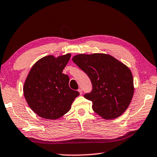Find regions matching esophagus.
<instances>
[{"label": "esophagus", "mask_w": 157, "mask_h": 157, "mask_svg": "<svg viewBox=\"0 0 157 157\" xmlns=\"http://www.w3.org/2000/svg\"><path fill=\"white\" fill-rule=\"evenodd\" d=\"M78 91L79 93V94H80V95L82 94V89H78Z\"/></svg>", "instance_id": "esophagus-1"}]
</instances>
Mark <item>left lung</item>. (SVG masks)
Instances as JSON below:
<instances>
[{"label": "left lung", "mask_w": 157, "mask_h": 157, "mask_svg": "<svg viewBox=\"0 0 157 157\" xmlns=\"http://www.w3.org/2000/svg\"><path fill=\"white\" fill-rule=\"evenodd\" d=\"M72 60L91 81V100L95 113L106 120L118 118L128 108L134 92V79L128 66L105 53L79 54Z\"/></svg>", "instance_id": "left-lung-1"}]
</instances>
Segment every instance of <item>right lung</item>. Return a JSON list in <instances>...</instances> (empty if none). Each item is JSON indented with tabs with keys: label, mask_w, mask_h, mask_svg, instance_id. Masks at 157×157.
<instances>
[{
	"label": "right lung",
	"mask_w": 157,
	"mask_h": 157,
	"mask_svg": "<svg viewBox=\"0 0 157 157\" xmlns=\"http://www.w3.org/2000/svg\"><path fill=\"white\" fill-rule=\"evenodd\" d=\"M71 54L47 55L31 68L23 85V94L29 107L36 115L57 120L68 112L79 95L69 87V78L62 73Z\"/></svg>",
	"instance_id": "right-lung-1"
}]
</instances>
